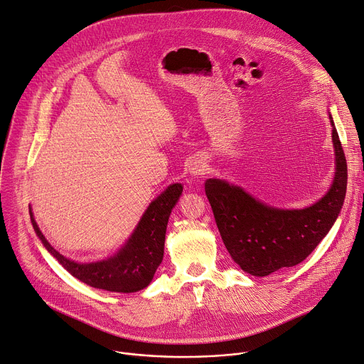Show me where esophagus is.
<instances>
[{
  "label": "esophagus",
  "instance_id": "obj_1",
  "mask_svg": "<svg viewBox=\"0 0 364 364\" xmlns=\"http://www.w3.org/2000/svg\"><path fill=\"white\" fill-rule=\"evenodd\" d=\"M189 172H191L193 176L205 175V173H207V166L203 164V161H192L191 166H189Z\"/></svg>",
  "mask_w": 364,
  "mask_h": 364
}]
</instances>
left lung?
I'll return each instance as SVG.
<instances>
[{
    "label": "left lung",
    "instance_id": "obj_1",
    "mask_svg": "<svg viewBox=\"0 0 364 364\" xmlns=\"http://www.w3.org/2000/svg\"><path fill=\"white\" fill-rule=\"evenodd\" d=\"M333 124L336 147L334 182L318 203L305 210L267 207L238 186L221 179L205 181V193L232 260L253 276H267L304 262L327 235L343 207L347 160Z\"/></svg>",
    "mask_w": 364,
    "mask_h": 364
}]
</instances>
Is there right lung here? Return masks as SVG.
Listing matches in <instances>:
<instances>
[{
  "label": "right lung",
  "instance_id": "add662e5",
  "mask_svg": "<svg viewBox=\"0 0 364 364\" xmlns=\"http://www.w3.org/2000/svg\"><path fill=\"white\" fill-rule=\"evenodd\" d=\"M181 193V183H173L160 193L149 205L127 245L111 259L97 263H76L62 256L40 231L31 211L30 218L43 246L73 277L97 289L130 294L146 288L161 263L168 220Z\"/></svg>",
  "mask_w": 364,
  "mask_h": 364
}]
</instances>
